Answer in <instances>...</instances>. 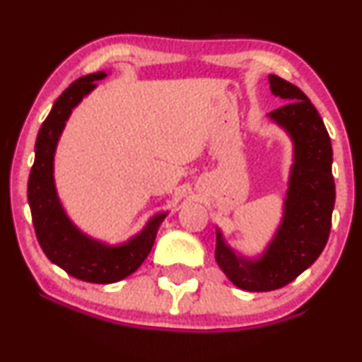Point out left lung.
<instances>
[{
    "mask_svg": "<svg viewBox=\"0 0 362 362\" xmlns=\"http://www.w3.org/2000/svg\"><path fill=\"white\" fill-rule=\"evenodd\" d=\"M268 79L272 93L290 101L268 115L293 141L281 224L258 259L236 255L219 229L216 239L219 268L247 291L278 290L312 267L327 245L335 202L332 145L319 111L297 86L278 76Z\"/></svg>",
    "mask_w": 362,
    "mask_h": 362,
    "instance_id": "8db88e82",
    "label": "left lung"
}]
</instances>
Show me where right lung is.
<instances>
[{
  "label": "right lung",
  "instance_id": "obj_1",
  "mask_svg": "<svg viewBox=\"0 0 362 362\" xmlns=\"http://www.w3.org/2000/svg\"><path fill=\"white\" fill-rule=\"evenodd\" d=\"M106 72H95L72 82L52 106L35 143V162L28 178V204L35 234L52 263L77 280L89 283H115L129 276L141 267L153 246L156 230L167 212L148 221L145 229L119 246L86 236L65 214L54 184V155L65 121L82 98L94 89L95 81Z\"/></svg>",
  "mask_w": 362,
  "mask_h": 362
}]
</instances>
